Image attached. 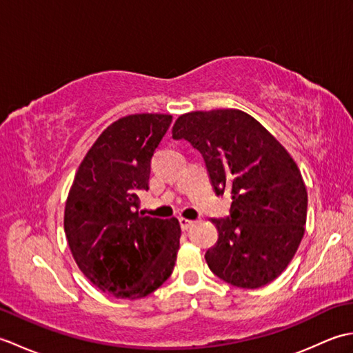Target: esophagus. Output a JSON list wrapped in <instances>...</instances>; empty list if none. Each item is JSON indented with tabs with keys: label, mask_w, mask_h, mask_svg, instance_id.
Segmentation results:
<instances>
[{
	"label": "esophagus",
	"mask_w": 353,
	"mask_h": 353,
	"mask_svg": "<svg viewBox=\"0 0 353 353\" xmlns=\"http://www.w3.org/2000/svg\"><path fill=\"white\" fill-rule=\"evenodd\" d=\"M179 223H181V228H182V230H188L192 224H194V221L192 220H188V219H183V216H181V219H179Z\"/></svg>",
	"instance_id": "obj_1"
}]
</instances>
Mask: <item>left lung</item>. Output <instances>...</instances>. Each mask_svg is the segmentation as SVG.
<instances>
[{"mask_svg": "<svg viewBox=\"0 0 353 353\" xmlns=\"http://www.w3.org/2000/svg\"><path fill=\"white\" fill-rule=\"evenodd\" d=\"M172 138L201 153L216 196L229 191L230 216L212 219L219 239L205 259L239 288L274 281L305 234L308 194L297 163L256 119L238 109L183 114Z\"/></svg>", "mask_w": 353, "mask_h": 353, "instance_id": "left-lung-1", "label": "left lung"}]
</instances>
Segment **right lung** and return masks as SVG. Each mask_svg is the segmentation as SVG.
Segmentation results:
<instances>
[{"instance_id": "obj_1", "label": "right lung", "mask_w": 353, "mask_h": 353, "mask_svg": "<svg viewBox=\"0 0 353 353\" xmlns=\"http://www.w3.org/2000/svg\"><path fill=\"white\" fill-rule=\"evenodd\" d=\"M171 115H127L103 130L81 161L66 199L63 226L72 258L97 288L117 299H141L174 268L177 219L139 212L152 157Z\"/></svg>"}]
</instances>
